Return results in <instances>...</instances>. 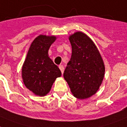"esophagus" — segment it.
<instances>
[{
  "instance_id": "esophagus-1",
  "label": "esophagus",
  "mask_w": 127,
  "mask_h": 127,
  "mask_svg": "<svg viewBox=\"0 0 127 127\" xmlns=\"http://www.w3.org/2000/svg\"><path fill=\"white\" fill-rule=\"evenodd\" d=\"M59 67V69H60L61 71L62 74H63V72H64V66L63 65H60Z\"/></svg>"
}]
</instances>
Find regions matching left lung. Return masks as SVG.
I'll return each instance as SVG.
<instances>
[{
	"instance_id": "1",
	"label": "left lung",
	"mask_w": 127,
	"mask_h": 127,
	"mask_svg": "<svg viewBox=\"0 0 127 127\" xmlns=\"http://www.w3.org/2000/svg\"><path fill=\"white\" fill-rule=\"evenodd\" d=\"M72 55L63 76L71 93L78 99H85L97 92L102 84L105 66L97 47L82 32L69 36Z\"/></svg>"
}]
</instances>
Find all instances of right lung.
Here are the masks:
<instances>
[{"label":"right lung","mask_w":127,"mask_h":127,"mask_svg":"<svg viewBox=\"0 0 127 127\" xmlns=\"http://www.w3.org/2000/svg\"><path fill=\"white\" fill-rule=\"evenodd\" d=\"M56 39L55 36H37L31 44L23 64V81L25 87L37 96H46L55 80L61 76L60 69L48 55L49 47Z\"/></svg>","instance_id":"right-lung-1"}]
</instances>
